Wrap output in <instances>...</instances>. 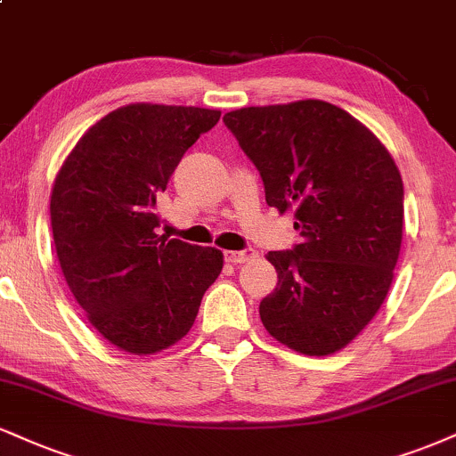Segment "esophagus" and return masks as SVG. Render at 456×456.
<instances>
[{"instance_id": "1", "label": "esophagus", "mask_w": 456, "mask_h": 456, "mask_svg": "<svg viewBox=\"0 0 456 456\" xmlns=\"http://www.w3.org/2000/svg\"><path fill=\"white\" fill-rule=\"evenodd\" d=\"M255 255H256L255 248H246V250H229V252H224V259H227L229 263H233V265H238V263H244V261L252 259V256H255Z\"/></svg>"}]
</instances>
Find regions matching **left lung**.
I'll return each mask as SVG.
<instances>
[{
	"label": "left lung",
	"mask_w": 456,
	"mask_h": 456,
	"mask_svg": "<svg viewBox=\"0 0 456 456\" xmlns=\"http://www.w3.org/2000/svg\"><path fill=\"white\" fill-rule=\"evenodd\" d=\"M227 129L259 169L267 206L295 214L301 244L267 252L278 284L259 314L301 354L342 350L380 310L403 235V183L385 144L321 100L227 112Z\"/></svg>",
	"instance_id": "left-lung-1"
}]
</instances>
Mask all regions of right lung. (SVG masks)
Listing matches in <instances>:
<instances>
[{
	"mask_svg": "<svg viewBox=\"0 0 456 456\" xmlns=\"http://www.w3.org/2000/svg\"><path fill=\"white\" fill-rule=\"evenodd\" d=\"M218 110L129 103L78 140L54 178L53 240L65 282L110 344L155 354L193 327L223 252L159 235L157 201Z\"/></svg>",
	"mask_w": 456,
	"mask_h": 456,
	"instance_id": "obj_1",
	"label": "right lung"
}]
</instances>
